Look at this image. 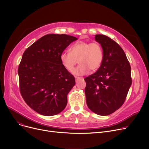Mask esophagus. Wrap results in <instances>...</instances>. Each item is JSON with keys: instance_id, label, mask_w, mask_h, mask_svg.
Instances as JSON below:
<instances>
[{"instance_id": "obj_1", "label": "esophagus", "mask_w": 149, "mask_h": 149, "mask_svg": "<svg viewBox=\"0 0 149 149\" xmlns=\"http://www.w3.org/2000/svg\"><path fill=\"white\" fill-rule=\"evenodd\" d=\"M75 81H76V82H77V81H78V80H84L83 78L77 77H75Z\"/></svg>"}]
</instances>
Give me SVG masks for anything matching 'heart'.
I'll return each instance as SVG.
<instances>
[{"label":"heart","instance_id":"heart-1","mask_svg":"<svg viewBox=\"0 0 149 149\" xmlns=\"http://www.w3.org/2000/svg\"><path fill=\"white\" fill-rule=\"evenodd\" d=\"M60 58L63 66L69 71H72L78 60L80 65L72 73L81 76L87 74L90 70L94 72L100 68L103 61V53L98 43L79 42L71 46L70 52H63Z\"/></svg>","mask_w":149,"mask_h":149}]
</instances>
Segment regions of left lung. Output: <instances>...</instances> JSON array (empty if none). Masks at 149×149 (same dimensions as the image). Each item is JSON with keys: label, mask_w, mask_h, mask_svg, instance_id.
<instances>
[{"label": "left lung", "mask_w": 149, "mask_h": 149, "mask_svg": "<svg viewBox=\"0 0 149 149\" xmlns=\"http://www.w3.org/2000/svg\"><path fill=\"white\" fill-rule=\"evenodd\" d=\"M95 40L103 49V59L100 68L85 78V95L89 109L106 116L123 104L132 84L131 68L120 46L106 36L97 34Z\"/></svg>", "instance_id": "obj_1"}]
</instances>
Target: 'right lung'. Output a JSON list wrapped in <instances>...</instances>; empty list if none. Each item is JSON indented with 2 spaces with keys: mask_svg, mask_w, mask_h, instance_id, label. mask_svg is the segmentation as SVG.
Masks as SVG:
<instances>
[{
  "mask_svg": "<svg viewBox=\"0 0 149 149\" xmlns=\"http://www.w3.org/2000/svg\"><path fill=\"white\" fill-rule=\"evenodd\" d=\"M77 38L47 34L23 53L18 68L20 91L26 103L39 114L53 116L63 111L75 78L61 64V54Z\"/></svg>",
  "mask_w": 149,
  "mask_h": 149,
  "instance_id": "obj_1",
  "label": "right lung"
}]
</instances>
